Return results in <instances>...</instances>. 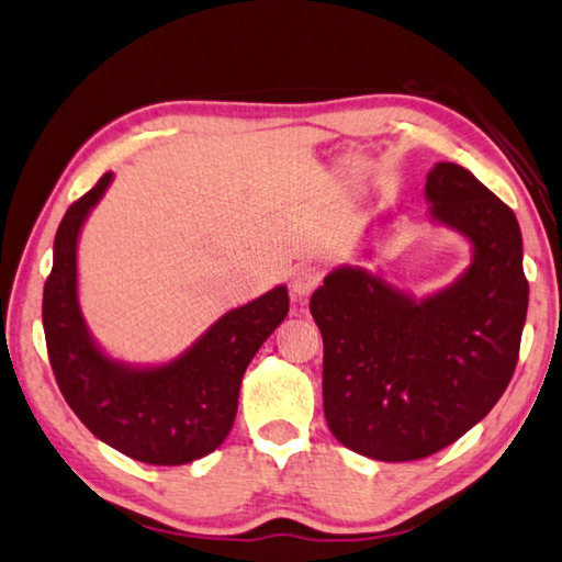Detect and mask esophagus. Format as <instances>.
<instances>
[{
  "label": "esophagus",
  "mask_w": 562,
  "mask_h": 562,
  "mask_svg": "<svg viewBox=\"0 0 562 562\" xmlns=\"http://www.w3.org/2000/svg\"><path fill=\"white\" fill-rule=\"evenodd\" d=\"M318 284H322V272H318L314 266H300L292 272V282H290L292 300L304 302L306 296L318 288Z\"/></svg>",
  "instance_id": "esophagus-1"
}]
</instances>
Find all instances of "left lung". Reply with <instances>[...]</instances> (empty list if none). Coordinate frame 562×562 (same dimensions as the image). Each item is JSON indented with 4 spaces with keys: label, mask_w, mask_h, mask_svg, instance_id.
<instances>
[{
    "label": "left lung",
    "mask_w": 562,
    "mask_h": 562,
    "mask_svg": "<svg viewBox=\"0 0 562 562\" xmlns=\"http://www.w3.org/2000/svg\"><path fill=\"white\" fill-rule=\"evenodd\" d=\"M431 214L472 240L453 288L412 302L362 270H336L312 294L324 338V414L360 456L404 463L434 456L485 419L519 360L529 310L521 228L470 170L428 172Z\"/></svg>",
    "instance_id": "8db88e82"
}]
</instances>
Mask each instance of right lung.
Returning <instances> with one entry per match:
<instances>
[{
    "instance_id": "add662e5",
    "label": "right lung",
    "mask_w": 562,
    "mask_h": 562,
    "mask_svg": "<svg viewBox=\"0 0 562 562\" xmlns=\"http://www.w3.org/2000/svg\"><path fill=\"white\" fill-rule=\"evenodd\" d=\"M112 182L104 172L65 212L43 288L48 360L65 402L99 441L140 463L182 465L224 443L238 409L240 380L252 356L290 312L278 288L228 312L170 366L131 370L102 356L77 306V234Z\"/></svg>"
}]
</instances>
